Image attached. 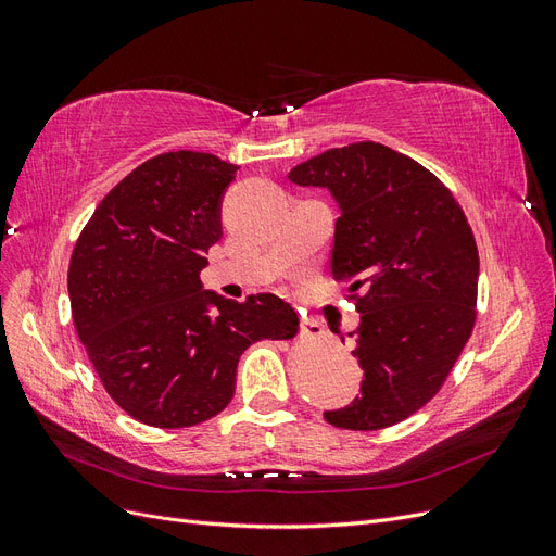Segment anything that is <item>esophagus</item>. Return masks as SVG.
<instances>
[{"mask_svg":"<svg viewBox=\"0 0 556 556\" xmlns=\"http://www.w3.org/2000/svg\"><path fill=\"white\" fill-rule=\"evenodd\" d=\"M301 333L308 336V339H319V336H325V327L313 317H301Z\"/></svg>","mask_w":556,"mask_h":556,"instance_id":"obj_1","label":"esophagus"}]
</instances>
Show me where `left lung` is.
I'll return each mask as SVG.
<instances>
[{"instance_id":"obj_1","label":"left lung","mask_w":556,"mask_h":556,"mask_svg":"<svg viewBox=\"0 0 556 556\" xmlns=\"http://www.w3.org/2000/svg\"><path fill=\"white\" fill-rule=\"evenodd\" d=\"M288 178L327 188L339 204L331 276L350 282L359 313L362 394L325 419L352 431L392 427L435 396L473 331V231L439 178L382 143L331 148Z\"/></svg>"}]
</instances>
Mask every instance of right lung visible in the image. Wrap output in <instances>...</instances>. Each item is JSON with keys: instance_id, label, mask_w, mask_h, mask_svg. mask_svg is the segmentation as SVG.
<instances>
[{"instance_id": "obj_1", "label": "right lung", "mask_w": 556, "mask_h": 556, "mask_svg": "<svg viewBox=\"0 0 556 556\" xmlns=\"http://www.w3.org/2000/svg\"><path fill=\"white\" fill-rule=\"evenodd\" d=\"M237 169L194 150L148 160L102 199L76 241L66 285L78 339L109 396L143 425L206 422L231 401L243 350L299 329L276 294L231 301L199 280L223 237Z\"/></svg>"}]
</instances>
